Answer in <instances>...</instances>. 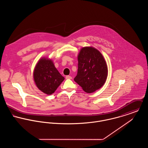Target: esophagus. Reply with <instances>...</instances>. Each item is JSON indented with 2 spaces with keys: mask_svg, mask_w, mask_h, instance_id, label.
<instances>
[{
  "mask_svg": "<svg viewBox=\"0 0 148 148\" xmlns=\"http://www.w3.org/2000/svg\"><path fill=\"white\" fill-rule=\"evenodd\" d=\"M65 79H72V77L71 76H66V77H65Z\"/></svg>",
  "mask_w": 148,
  "mask_h": 148,
  "instance_id": "1",
  "label": "esophagus"
}]
</instances>
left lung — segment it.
<instances>
[{"label": "left lung", "instance_id": "8db88e82", "mask_svg": "<svg viewBox=\"0 0 148 148\" xmlns=\"http://www.w3.org/2000/svg\"><path fill=\"white\" fill-rule=\"evenodd\" d=\"M108 76V68L102 54L96 48L86 47L78 55L77 74L74 80L86 93L100 89Z\"/></svg>", "mask_w": 148, "mask_h": 148}]
</instances>
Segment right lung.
<instances>
[{"label":"right lung","instance_id":"right-lung-1","mask_svg":"<svg viewBox=\"0 0 148 148\" xmlns=\"http://www.w3.org/2000/svg\"><path fill=\"white\" fill-rule=\"evenodd\" d=\"M34 79L37 87L48 95L53 93L64 80L52 61L44 58L39 60L36 65Z\"/></svg>","mask_w":148,"mask_h":148}]
</instances>
